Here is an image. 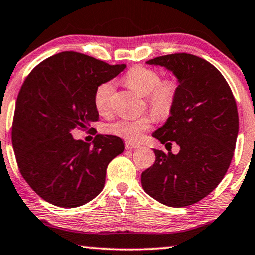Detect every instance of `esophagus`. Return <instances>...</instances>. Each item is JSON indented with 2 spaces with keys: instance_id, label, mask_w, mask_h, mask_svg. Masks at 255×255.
Returning <instances> with one entry per match:
<instances>
[{
  "instance_id": "esophagus-1",
  "label": "esophagus",
  "mask_w": 255,
  "mask_h": 255,
  "mask_svg": "<svg viewBox=\"0 0 255 255\" xmlns=\"http://www.w3.org/2000/svg\"><path fill=\"white\" fill-rule=\"evenodd\" d=\"M135 148H139V146L135 145V143L125 142V149H135Z\"/></svg>"
}]
</instances>
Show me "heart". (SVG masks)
I'll use <instances>...</instances> for the list:
<instances>
[{
	"label": "heart",
	"mask_w": 255,
	"mask_h": 255,
	"mask_svg": "<svg viewBox=\"0 0 255 255\" xmlns=\"http://www.w3.org/2000/svg\"><path fill=\"white\" fill-rule=\"evenodd\" d=\"M123 82L136 93L145 95L146 102L157 119H167L173 110L179 92V83L175 78L162 79L156 70L134 66L123 77ZM114 85L110 82L99 85L94 94L95 108L100 114H108L112 109ZM154 122L153 115H143L139 119H122L110 124L109 133L127 140L138 142L143 133L148 131Z\"/></svg>",
	"instance_id": "1"
}]
</instances>
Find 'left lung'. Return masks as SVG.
I'll list each match as a JSON object with an SVG mask.
<instances>
[{"label":"left lung","mask_w":255,"mask_h":255,"mask_svg":"<svg viewBox=\"0 0 255 255\" xmlns=\"http://www.w3.org/2000/svg\"><path fill=\"white\" fill-rule=\"evenodd\" d=\"M146 63L164 66L179 83L173 110L153 136L180 149H154L155 162L141 173V185L161 204L185 207L207 197L226 175L239 130L237 105L222 73L204 58L180 53Z\"/></svg>","instance_id":"8db88e82"}]
</instances>
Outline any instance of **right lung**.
Returning a JSON list of instances; mask_svg holds the SVG:
<instances>
[{
  "label": "right lung",
  "mask_w": 255,
  "mask_h": 255,
  "mask_svg": "<svg viewBox=\"0 0 255 255\" xmlns=\"http://www.w3.org/2000/svg\"><path fill=\"white\" fill-rule=\"evenodd\" d=\"M127 68L87 55L63 51L32 70L18 94L12 146L21 176L43 200L63 208L79 207L97 197L109 162L123 153L115 135L98 134L93 143L73 139L99 120L94 94Z\"/></svg>",
  "instance_id": "obj_1"
}]
</instances>
